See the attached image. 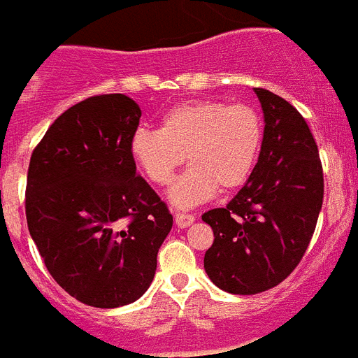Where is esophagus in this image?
<instances>
[{
	"mask_svg": "<svg viewBox=\"0 0 358 358\" xmlns=\"http://www.w3.org/2000/svg\"><path fill=\"white\" fill-rule=\"evenodd\" d=\"M174 222H176L178 228H187V226H191L194 222V215L180 213V211H176V213H174Z\"/></svg>",
	"mask_w": 358,
	"mask_h": 358,
	"instance_id": "esophagus-1",
	"label": "esophagus"
}]
</instances>
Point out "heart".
Returning a JSON list of instances; mask_svg holds the SVG:
<instances>
[{
  "label": "heart",
  "instance_id": "obj_1",
  "mask_svg": "<svg viewBox=\"0 0 358 358\" xmlns=\"http://www.w3.org/2000/svg\"><path fill=\"white\" fill-rule=\"evenodd\" d=\"M261 145L263 123L252 106L193 99L171 106L162 115L159 130H136L130 154L156 185H169L187 156L191 167L171 189V200L180 208H193L213 199L219 187L231 191L245 185Z\"/></svg>",
  "mask_w": 358,
  "mask_h": 358
}]
</instances>
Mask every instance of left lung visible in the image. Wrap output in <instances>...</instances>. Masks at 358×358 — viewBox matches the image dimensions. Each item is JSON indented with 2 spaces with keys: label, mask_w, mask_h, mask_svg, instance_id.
Returning <instances> with one entry per match:
<instances>
[{
  "label": "left lung",
  "mask_w": 358,
  "mask_h": 358,
  "mask_svg": "<svg viewBox=\"0 0 358 358\" xmlns=\"http://www.w3.org/2000/svg\"><path fill=\"white\" fill-rule=\"evenodd\" d=\"M264 115L254 173L226 208L202 220L215 241L204 255L209 280L231 294H259L298 266L324 202V171L309 124L268 90L254 88Z\"/></svg>",
  "instance_id": "1"
}]
</instances>
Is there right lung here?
<instances>
[{
  "mask_svg": "<svg viewBox=\"0 0 358 358\" xmlns=\"http://www.w3.org/2000/svg\"><path fill=\"white\" fill-rule=\"evenodd\" d=\"M141 110L123 94L88 97L49 127L31 156L29 234L49 274L99 309L145 294L173 215L136 173L130 139Z\"/></svg>",
  "mask_w": 358,
  "mask_h": 358,
  "instance_id": "right-lung-1",
  "label": "right lung"
}]
</instances>
